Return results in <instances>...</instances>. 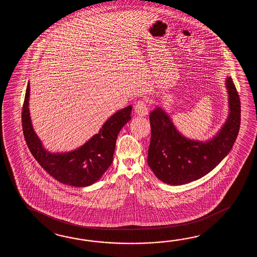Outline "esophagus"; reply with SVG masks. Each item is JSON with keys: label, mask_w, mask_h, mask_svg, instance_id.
<instances>
[{"label": "esophagus", "mask_w": 257, "mask_h": 257, "mask_svg": "<svg viewBox=\"0 0 257 257\" xmlns=\"http://www.w3.org/2000/svg\"><path fill=\"white\" fill-rule=\"evenodd\" d=\"M135 113L140 116L148 115V105L145 101H139L135 104Z\"/></svg>", "instance_id": "obj_1"}]
</instances>
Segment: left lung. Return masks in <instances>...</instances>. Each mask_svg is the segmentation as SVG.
I'll use <instances>...</instances> for the list:
<instances>
[{
    "label": "left lung",
    "mask_w": 257,
    "mask_h": 257,
    "mask_svg": "<svg viewBox=\"0 0 257 257\" xmlns=\"http://www.w3.org/2000/svg\"><path fill=\"white\" fill-rule=\"evenodd\" d=\"M225 85L229 115L219 131L207 141L184 136L163 107L157 105L150 113L152 137L148 164L159 180L170 186L198 180L229 154L240 130V103L230 77L226 78Z\"/></svg>",
    "instance_id": "8db88e82"
}]
</instances>
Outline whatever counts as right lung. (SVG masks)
<instances>
[{
	"mask_svg": "<svg viewBox=\"0 0 257 257\" xmlns=\"http://www.w3.org/2000/svg\"><path fill=\"white\" fill-rule=\"evenodd\" d=\"M29 97L30 84L28 82L23 106V131L34 158L49 175L63 185L85 187L97 182L113 162L117 135L131 120L132 106L128 105L111 115L98 133L82 146L65 153H50L44 147L34 131L29 111Z\"/></svg>",
	"mask_w": 257,
	"mask_h": 257,
	"instance_id": "obj_1",
	"label": "right lung"
}]
</instances>
